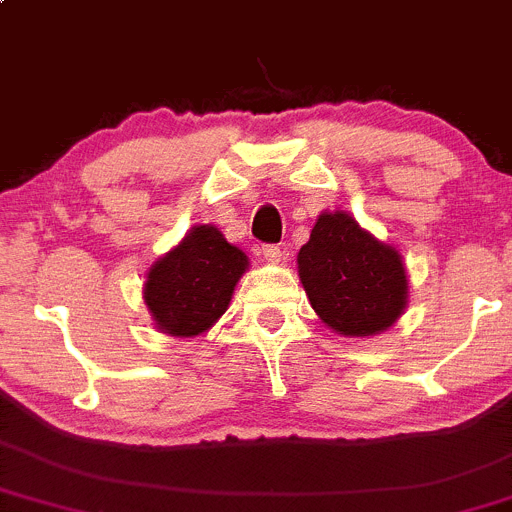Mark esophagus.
Here are the masks:
<instances>
[{
	"instance_id": "34e87169",
	"label": "esophagus",
	"mask_w": 512,
	"mask_h": 512,
	"mask_svg": "<svg viewBox=\"0 0 512 512\" xmlns=\"http://www.w3.org/2000/svg\"><path fill=\"white\" fill-rule=\"evenodd\" d=\"M261 254H263V258H266V261H271V263H281L283 261L281 246H276V244H266L261 249Z\"/></svg>"
}]
</instances>
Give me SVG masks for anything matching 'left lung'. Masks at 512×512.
Wrapping results in <instances>:
<instances>
[{"label": "left lung", "instance_id": "8db88e82", "mask_svg": "<svg viewBox=\"0 0 512 512\" xmlns=\"http://www.w3.org/2000/svg\"><path fill=\"white\" fill-rule=\"evenodd\" d=\"M310 305L340 335H377L407 305L402 256L360 229L345 212L320 214L298 254Z\"/></svg>", "mask_w": 512, "mask_h": 512}]
</instances>
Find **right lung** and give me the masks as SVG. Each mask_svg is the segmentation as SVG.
<instances>
[{
    "instance_id": "1",
    "label": "right lung",
    "mask_w": 512,
    "mask_h": 512,
    "mask_svg": "<svg viewBox=\"0 0 512 512\" xmlns=\"http://www.w3.org/2000/svg\"><path fill=\"white\" fill-rule=\"evenodd\" d=\"M249 266L219 229L194 226L182 244L147 273L145 303L162 333L192 337L212 328L229 308L236 281Z\"/></svg>"
}]
</instances>
